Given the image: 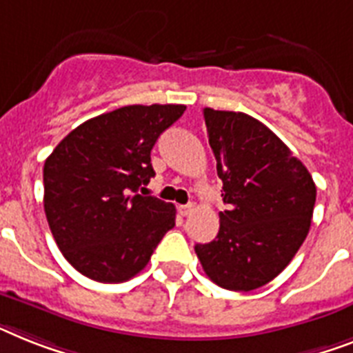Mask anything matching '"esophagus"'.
I'll return each instance as SVG.
<instances>
[{"instance_id":"34e87169","label":"esophagus","mask_w":353,"mask_h":353,"mask_svg":"<svg viewBox=\"0 0 353 353\" xmlns=\"http://www.w3.org/2000/svg\"><path fill=\"white\" fill-rule=\"evenodd\" d=\"M193 211H194L193 203H188V205H180V214H182V216H189V214H191Z\"/></svg>"}]
</instances>
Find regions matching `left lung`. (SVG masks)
Here are the masks:
<instances>
[{
	"instance_id": "8db88e82",
	"label": "left lung",
	"mask_w": 353,
	"mask_h": 353,
	"mask_svg": "<svg viewBox=\"0 0 353 353\" xmlns=\"http://www.w3.org/2000/svg\"><path fill=\"white\" fill-rule=\"evenodd\" d=\"M209 145L223 182L220 231L194 252L227 290L249 292L290 263L310 229L316 183L301 160L258 119L205 108Z\"/></svg>"
}]
</instances>
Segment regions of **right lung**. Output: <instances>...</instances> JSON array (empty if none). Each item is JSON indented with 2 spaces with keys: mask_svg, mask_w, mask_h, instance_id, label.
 Here are the masks:
<instances>
[{
  "mask_svg": "<svg viewBox=\"0 0 353 353\" xmlns=\"http://www.w3.org/2000/svg\"><path fill=\"white\" fill-rule=\"evenodd\" d=\"M183 104H133L83 122L45 160V212L68 263L101 283L133 278L174 227L173 203L142 196L151 150Z\"/></svg>",
  "mask_w": 353,
  "mask_h": 353,
  "instance_id": "right-lung-1",
  "label": "right lung"
}]
</instances>
